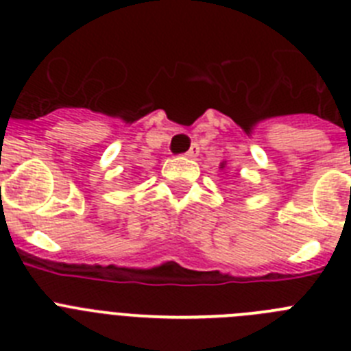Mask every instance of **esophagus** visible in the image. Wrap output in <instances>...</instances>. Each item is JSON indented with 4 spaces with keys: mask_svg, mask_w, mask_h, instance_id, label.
<instances>
[{
    "mask_svg": "<svg viewBox=\"0 0 351 351\" xmlns=\"http://www.w3.org/2000/svg\"><path fill=\"white\" fill-rule=\"evenodd\" d=\"M198 153H200V149H198V145H191L190 151L186 153V158H197Z\"/></svg>",
    "mask_w": 351,
    "mask_h": 351,
    "instance_id": "1",
    "label": "esophagus"
}]
</instances>
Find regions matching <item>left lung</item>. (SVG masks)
<instances>
[{
    "label": "left lung",
    "mask_w": 351,
    "mask_h": 351,
    "mask_svg": "<svg viewBox=\"0 0 351 351\" xmlns=\"http://www.w3.org/2000/svg\"><path fill=\"white\" fill-rule=\"evenodd\" d=\"M225 165H226V161H221V165H219V169H225Z\"/></svg>",
    "instance_id": "obj_1"
}]
</instances>
